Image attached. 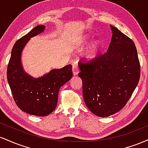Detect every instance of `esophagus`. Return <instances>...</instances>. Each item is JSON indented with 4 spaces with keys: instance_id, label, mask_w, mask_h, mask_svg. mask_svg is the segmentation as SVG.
Returning a JSON list of instances; mask_svg holds the SVG:
<instances>
[{
    "instance_id": "esophagus-1",
    "label": "esophagus",
    "mask_w": 148,
    "mask_h": 148,
    "mask_svg": "<svg viewBox=\"0 0 148 148\" xmlns=\"http://www.w3.org/2000/svg\"><path fill=\"white\" fill-rule=\"evenodd\" d=\"M72 72L74 75H76L79 73V67H77L76 64H73L72 66Z\"/></svg>"
}]
</instances>
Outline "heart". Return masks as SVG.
Segmentation results:
<instances>
[{"instance_id":"heart-1","label":"heart","mask_w":148,"mask_h":148,"mask_svg":"<svg viewBox=\"0 0 148 148\" xmlns=\"http://www.w3.org/2000/svg\"><path fill=\"white\" fill-rule=\"evenodd\" d=\"M88 40H89V38H88V37L87 36L82 37L81 40V43H86V42H88ZM99 47L100 45L98 42H94V43L92 44V45L90 46L89 48L88 49V50L86 51V56H87L88 58H93L96 57L98 53V51H99Z\"/></svg>"}]
</instances>
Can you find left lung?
Returning a JSON list of instances; mask_svg holds the SVG:
<instances>
[{"mask_svg": "<svg viewBox=\"0 0 148 148\" xmlns=\"http://www.w3.org/2000/svg\"><path fill=\"white\" fill-rule=\"evenodd\" d=\"M108 50L90 60H79L86 106L99 117L115 114L126 105L138 84L140 65L132 39L111 25Z\"/></svg>", "mask_w": 148, "mask_h": 148, "instance_id": "8db88e82", "label": "left lung"}]
</instances>
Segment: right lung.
<instances>
[{"label":"right lung","mask_w":148,"mask_h":148,"mask_svg":"<svg viewBox=\"0 0 148 148\" xmlns=\"http://www.w3.org/2000/svg\"><path fill=\"white\" fill-rule=\"evenodd\" d=\"M45 25H37L15 42L7 69V78L13 99L21 111L36 116H46L55 110L61 86L72 77L71 64L53 69L40 79H33L22 69L21 54L30 37L42 33Z\"/></svg>","instance_id":"right-lung-1"}]
</instances>
